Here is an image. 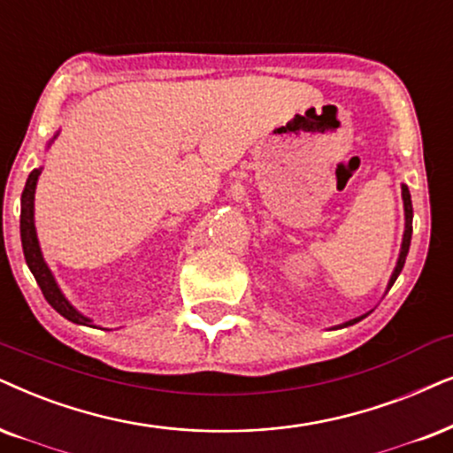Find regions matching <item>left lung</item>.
Instances as JSON below:
<instances>
[{"label":"left lung","mask_w":453,"mask_h":453,"mask_svg":"<svg viewBox=\"0 0 453 453\" xmlns=\"http://www.w3.org/2000/svg\"><path fill=\"white\" fill-rule=\"evenodd\" d=\"M402 198H403V211H405V232H403L402 253H399L397 265H395L393 276H391V280H388V288H391V286L395 284V280H397L399 273H402L403 263H405V257H408V250H410V242H411V198H410V190H408V186H405V184L402 186ZM388 288H387V290H388ZM365 316H368V313H365ZM365 316H359V318H355V319H349V322L342 324V328H345V326L357 324L359 319H364Z\"/></svg>","instance_id":"obj_1"}]
</instances>
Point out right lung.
I'll return each mask as SVG.
<instances>
[{
    "label": "right lung",
    "mask_w": 453,
    "mask_h": 453,
    "mask_svg": "<svg viewBox=\"0 0 453 453\" xmlns=\"http://www.w3.org/2000/svg\"><path fill=\"white\" fill-rule=\"evenodd\" d=\"M56 137V135H54ZM42 169H33L28 173L27 186L22 190V198H20V240H22V253H25L27 265L31 269V273L35 276L39 288L45 296V301L50 303L56 311L60 313L62 318L71 319L74 324H83L89 326L91 319L85 318L83 313H79L71 303L66 301V296L62 295V290L56 284L54 276H51L48 263L43 261L42 249H39V240H37V232H35V188H37V180Z\"/></svg>",
    "instance_id": "right-lung-1"
}]
</instances>
